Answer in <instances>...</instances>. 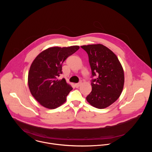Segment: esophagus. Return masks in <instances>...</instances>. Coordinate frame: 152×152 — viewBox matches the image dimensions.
<instances>
[{
    "instance_id": "1",
    "label": "esophagus",
    "mask_w": 152,
    "mask_h": 152,
    "mask_svg": "<svg viewBox=\"0 0 152 152\" xmlns=\"http://www.w3.org/2000/svg\"><path fill=\"white\" fill-rule=\"evenodd\" d=\"M81 82H79V83H75V86H76V88H79V86H80V85H81Z\"/></svg>"
}]
</instances>
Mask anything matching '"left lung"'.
<instances>
[{"mask_svg":"<svg viewBox=\"0 0 152 152\" xmlns=\"http://www.w3.org/2000/svg\"><path fill=\"white\" fill-rule=\"evenodd\" d=\"M88 53L92 76V91L86 100L98 109H104L114 103L120 96L124 86V75L116 55L101 44L80 46Z\"/></svg>","mask_w":152,"mask_h":152,"instance_id":"8db88e82","label":"left lung"}]
</instances>
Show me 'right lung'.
Wrapping results in <instances>:
<instances>
[{"label":"right lung","instance_id":"right-lung-1","mask_svg":"<svg viewBox=\"0 0 152 152\" xmlns=\"http://www.w3.org/2000/svg\"><path fill=\"white\" fill-rule=\"evenodd\" d=\"M79 49L78 46L49 48L33 61L28 73V86L32 96L42 106L53 110L66 102L73 88L64 78H58L62 73L63 62Z\"/></svg>","mask_w":152,"mask_h":152}]
</instances>
